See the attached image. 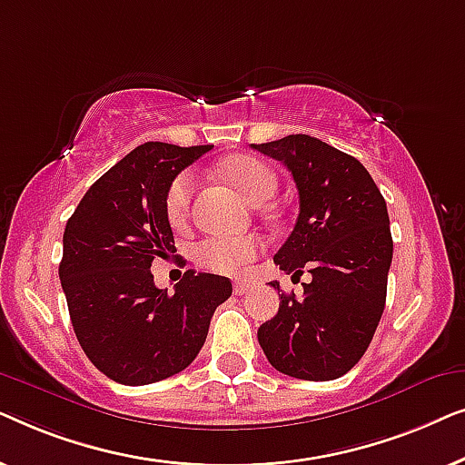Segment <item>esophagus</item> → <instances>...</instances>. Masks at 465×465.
Segmentation results:
<instances>
[{"label":"esophagus","mask_w":465,"mask_h":465,"mask_svg":"<svg viewBox=\"0 0 465 465\" xmlns=\"http://www.w3.org/2000/svg\"><path fill=\"white\" fill-rule=\"evenodd\" d=\"M250 290H252V282H247V279H234V294L243 296Z\"/></svg>","instance_id":"1"}]
</instances>
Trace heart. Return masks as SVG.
Returning <instances> with one entry per match:
<instances>
[{"instance_id":"1","label":"heart","mask_w":465,"mask_h":465,"mask_svg":"<svg viewBox=\"0 0 465 465\" xmlns=\"http://www.w3.org/2000/svg\"><path fill=\"white\" fill-rule=\"evenodd\" d=\"M222 173L250 203H264L277 188V177L269 164L253 156H232L222 163ZM194 193V175L183 171L171 182L164 199L167 218L177 224L186 218ZM264 241L260 237H226L215 234L196 245V258L203 266L220 272L243 271L258 256Z\"/></svg>"}]
</instances>
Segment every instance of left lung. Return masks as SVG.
I'll return each mask as SVG.
<instances>
[{"label": "left lung", "mask_w": 465, "mask_h": 465, "mask_svg": "<svg viewBox=\"0 0 465 465\" xmlns=\"http://www.w3.org/2000/svg\"><path fill=\"white\" fill-rule=\"evenodd\" d=\"M282 161L298 190V220L275 264L311 282L282 294L258 342L279 372L332 381L351 371L371 345L385 309L393 241L383 194L358 158L311 135L252 143ZM279 290V282H271Z\"/></svg>", "instance_id": "left-lung-1"}]
</instances>
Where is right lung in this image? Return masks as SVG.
I'll use <instances>...</instances> for the list:
<instances>
[{
	"label": "right lung",
	"instance_id": "add662e5",
	"mask_svg": "<svg viewBox=\"0 0 465 465\" xmlns=\"http://www.w3.org/2000/svg\"><path fill=\"white\" fill-rule=\"evenodd\" d=\"M213 145L148 142L126 154L82 196L63 232L59 277L86 358L123 385H148L193 364L228 277L183 272L173 294L150 266L175 252L164 199L171 182Z\"/></svg>",
	"mask_w": 465,
	"mask_h": 465
}]
</instances>
